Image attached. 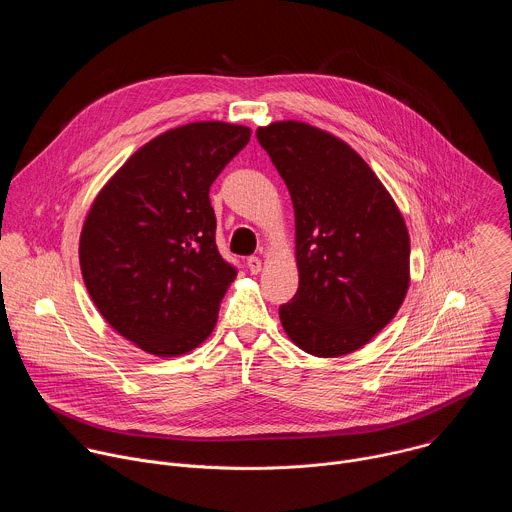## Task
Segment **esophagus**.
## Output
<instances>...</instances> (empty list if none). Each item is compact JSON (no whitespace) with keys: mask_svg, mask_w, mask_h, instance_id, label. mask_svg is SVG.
<instances>
[{"mask_svg":"<svg viewBox=\"0 0 512 512\" xmlns=\"http://www.w3.org/2000/svg\"><path fill=\"white\" fill-rule=\"evenodd\" d=\"M261 267H263V261H261L259 257H249V259H247V269H249L251 273L257 275V273L261 271Z\"/></svg>","mask_w":512,"mask_h":512,"instance_id":"obj_1","label":"esophagus"}]
</instances>
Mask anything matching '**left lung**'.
Listing matches in <instances>:
<instances>
[{"mask_svg": "<svg viewBox=\"0 0 512 512\" xmlns=\"http://www.w3.org/2000/svg\"><path fill=\"white\" fill-rule=\"evenodd\" d=\"M296 214L300 285L279 308L304 352L344 356L373 340L409 289V233L395 200L350 145L302 121L257 129Z\"/></svg>", "mask_w": 512, "mask_h": 512, "instance_id": "obj_1", "label": "left lung"}]
</instances>
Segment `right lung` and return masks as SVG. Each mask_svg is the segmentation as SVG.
<instances>
[{"mask_svg":"<svg viewBox=\"0 0 512 512\" xmlns=\"http://www.w3.org/2000/svg\"><path fill=\"white\" fill-rule=\"evenodd\" d=\"M251 129L196 121L148 141L93 200L79 243L89 296L141 350L180 356L214 330L237 269L216 249L210 186Z\"/></svg>","mask_w":512,"mask_h":512,"instance_id":"1","label":"right lung"}]
</instances>
